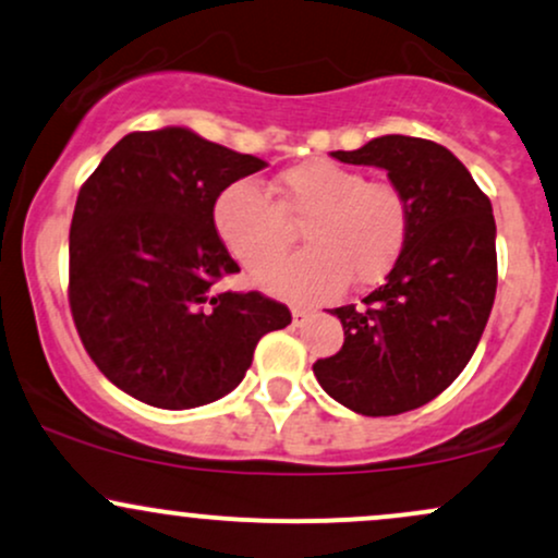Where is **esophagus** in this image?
I'll use <instances>...</instances> for the list:
<instances>
[{
	"label": "esophagus",
	"instance_id": "1",
	"mask_svg": "<svg viewBox=\"0 0 558 558\" xmlns=\"http://www.w3.org/2000/svg\"><path fill=\"white\" fill-rule=\"evenodd\" d=\"M291 317H293V325L301 328V325H306V319L312 317V310H304V306H293Z\"/></svg>",
	"mask_w": 558,
	"mask_h": 558
}]
</instances>
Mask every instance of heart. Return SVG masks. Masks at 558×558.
Masks as SVG:
<instances>
[{
  "label": "heart",
  "instance_id": "1",
  "mask_svg": "<svg viewBox=\"0 0 558 558\" xmlns=\"http://www.w3.org/2000/svg\"><path fill=\"white\" fill-rule=\"evenodd\" d=\"M272 202L259 185L230 183L215 202V228L246 270L278 262L293 241L291 222H304L310 248L262 275V286L293 301L328 299L386 278L409 230L407 198L393 183L330 159H310L275 181Z\"/></svg>",
  "mask_w": 558,
  "mask_h": 558
}]
</instances>
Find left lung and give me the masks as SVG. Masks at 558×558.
I'll use <instances>...</instances> for the list:
<instances>
[{"label":"left lung","mask_w":558,"mask_h":558,"mask_svg":"<svg viewBox=\"0 0 558 558\" xmlns=\"http://www.w3.org/2000/svg\"><path fill=\"white\" fill-rule=\"evenodd\" d=\"M332 157L386 170L409 230L386 283L330 312L343 345L312 369L351 412L393 417L444 393L475 354L496 299V220L470 170L435 141L380 136Z\"/></svg>","instance_id":"1"}]
</instances>
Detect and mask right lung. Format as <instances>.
Here are the masks:
<instances>
[{"label":"right lung","instance_id":"right-lung-1","mask_svg":"<svg viewBox=\"0 0 558 558\" xmlns=\"http://www.w3.org/2000/svg\"><path fill=\"white\" fill-rule=\"evenodd\" d=\"M265 168L189 128L128 133L81 185L70 222V312L107 380L159 409L230 393L259 338L291 323L259 291H220L239 272L215 228L230 183Z\"/></svg>","mask_w":558,"mask_h":558}]
</instances>
